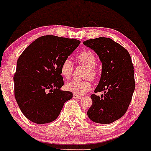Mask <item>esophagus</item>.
<instances>
[{
	"mask_svg": "<svg viewBox=\"0 0 151 151\" xmlns=\"http://www.w3.org/2000/svg\"><path fill=\"white\" fill-rule=\"evenodd\" d=\"M73 97L74 98H76V99H81V98H82V97H81V96H78V95H76V94L73 95Z\"/></svg>",
	"mask_w": 151,
	"mask_h": 151,
	"instance_id": "34e87169",
	"label": "esophagus"
}]
</instances>
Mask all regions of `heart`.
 <instances>
[{
  "label": "heart",
  "mask_w": 151,
  "mask_h": 151,
  "mask_svg": "<svg viewBox=\"0 0 151 151\" xmlns=\"http://www.w3.org/2000/svg\"><path fill=\"white\" fill-rule=\"evenodd\" d=\"M77 60L82 65L87 67L86 78H90L92 80H95L97 77L98 71L95 66L96 63V58L94 53L91 50L86 49L78 53V55H77ZM73 70V64L70 59L68 58L64 59L60 68L61 76L65 78L68 79L72 75ZM65 88L68 91L73 93L74 94L78 96H83L88 92L92 88V86L88 79L85 81L73 80L66 83Z\"/></svg>",
  "instance_id": "obj_1"
}]
</instances>
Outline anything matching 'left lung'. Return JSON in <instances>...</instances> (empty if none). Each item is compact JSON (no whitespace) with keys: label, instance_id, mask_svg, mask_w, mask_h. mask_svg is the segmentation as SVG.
Masks as SVG:
<instances>
[{"label":"left lung","instance_id":"left-lung-1","mask_svg":"<svg viewBox=\"0 0 151 151\" xmlns=\"http://www.w3.org/2000/svg\"><path fill=\"white\" fill-rule=\"evenodd\" d=\"M83 44L93 50L102 62V73L95 93L91 96L93 105L87 112L95 123L108 124L126 113L134 92V70L131 58L126 48L112 39L100 37Z\"/></svg>","mask_w":151,"mask_h":151}]
</instances>
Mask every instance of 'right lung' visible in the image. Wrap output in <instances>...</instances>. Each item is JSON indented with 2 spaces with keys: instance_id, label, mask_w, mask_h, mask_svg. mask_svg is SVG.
Returning <instances> with one entry per match:
<instances>
[{
  "instance_id": "obj_1",
  "label": "right lung",
  "mask_w": 151,
  "mask_h": 151,
  "mask_svg": "<svg viewBox=\"0 0 151 151\" xmlns=\"http://www.w3.org/2000/svg\"><path fill=\"white\" fill-rule=\"evenodd\" d=\"M80 43L76 39L43 35L18 58L13 77L15 98L30 121L38 124L53 121L64 103L73 98L70 91L60 90L64 83L60 68Z\"/></svg>"
}]
</instances>
